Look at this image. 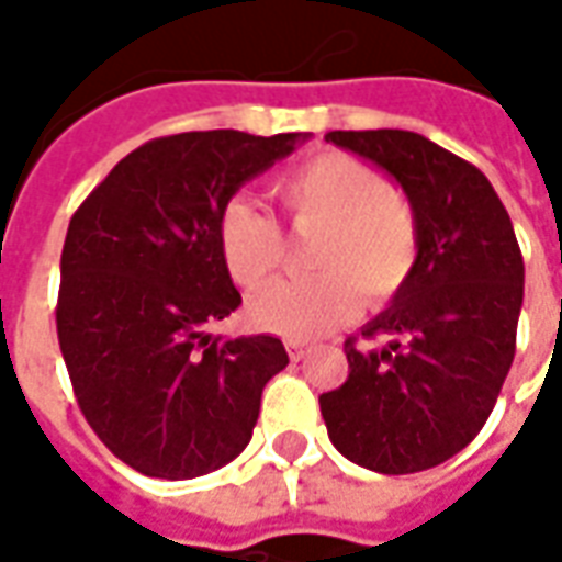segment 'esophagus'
Returning <instances> with one entry per match:
<instances>
[{"label": "esophagus", "instance_id": "34e87169", "mask_svg": "<svg viewBox=\"0 0 562 562\" xmlns=\"http://www.w3.org/2000/svg\"><path fill=\"white\" fill-rule=\"evenodd\" d=\"M285 352H289V358L292 361H301L306 355V342L304 340H285Z\"/></svg>", "mask_w": 562, "mask_h": 562}]
</instances>
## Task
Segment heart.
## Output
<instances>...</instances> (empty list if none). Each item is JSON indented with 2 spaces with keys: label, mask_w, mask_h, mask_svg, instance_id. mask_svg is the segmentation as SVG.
<instances>
[{
  "label": "heart",
  "mask_w": 562,
  "mask_h": 562,
  "mask_svg": "<svg viewBox=\"0 0 562 562\" xmlns=\"http://www.w3.org/2000/svg\"><path fill=\"white\" fill-rule=\"evenodd\" d=\"M270 192L294 232H318L310 246L318 273L258 294L249 306L258 328L313 340L352 318L361 294L385 304L415 273L418 216L376 168L346 153H316L282 171ZM216 249L228 277L256 292L277 277L285 237L270 213L234 198L216 216Z\"/></svg>",
  "instance_id": "obj_1"
}]
</instances>
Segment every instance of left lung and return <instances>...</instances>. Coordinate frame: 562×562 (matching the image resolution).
Instances as JSON below:
<instances>
[{
  "instance_id": "1",
  "label": "left lung",
  "mask_w": 562,
  "mask_h": 562,
  "mask_svg": "<svg viewBox=\"0 0 562 562\" xmlns=\"http://www.w3.org/2000/svg\"><path fill=\"white\" fill-rule=\"evenodd\" d=\"M409 195L422 256L394 304L342 342L349 376L318 397L340 454L385 475L446 463L494 413L515 358L524 256L503 201L472 161L403 128L328 132Z\"/></svg>"
}]
</instances>
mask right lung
Here are the masks:
<instances>
[{"label":"right lung","instance_id":"right-lung-1","mask_svg":"<svg viewBox=\"0 0 562 562\" xmlns=\"http://www.w3.org/2000/svg\"><path fill=\"white\" fill-rule=\"evenodd\" d=\"M301 135L234 128L153 138L116 161L68 222L56 337L87 424L149 479L234 460L261 391L289 364L277 337H210L240 306L216 249L237 186Z\"/></svg>","mask_w":562,"mask_h":562}]
</instances>
